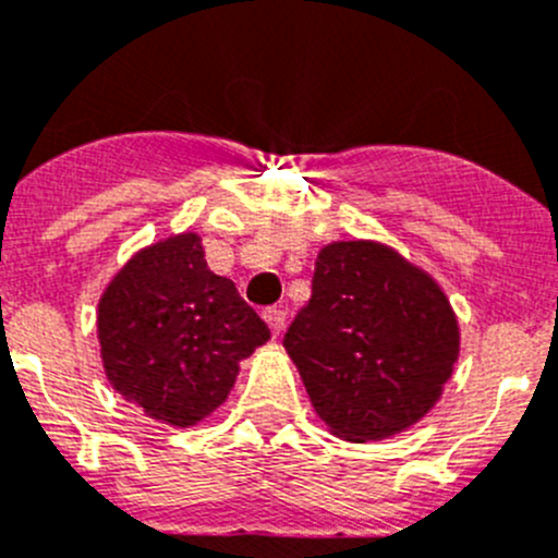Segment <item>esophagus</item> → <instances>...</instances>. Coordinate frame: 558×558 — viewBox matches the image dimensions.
<instances>
[{
    "mask_svg": "<svg viewBox=\"0 0 558 558\" xmlns=\"http://www.w3.org/2000/svg\"><path fill=\"white\" fill-rule=\"evenodd\" d=\"M265 320H268L270 331L282 333L284 323H288V312H284V310H265Z\"/></svg>",
    "mask_w": 558,
    "mask_h": 558,
    "instance_id": "obj_1",
    "label": "esophagus"
}]
</instances>
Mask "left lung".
<instances>
[{
	"label": "left lung",
	"mask_w": 558,
	"mask_h": 558,
	"mask_svg": "<svg viewBox=\"0 0 558 558\" xmlns=\"http://www.w3.org/2000/svg\"><path fill=\"white\" fill-rule=\"evenodd\" d=\"M317 416L348 441L411 427L441 397L460 331L441 288L395 248H320L312 299L284 333Z\"/></svg>",
	"instance_id": "1"
}]
</instances>
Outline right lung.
<instances>
[{"label":"right lung","instance_id":"right-lung-1","mask_svg":"<svg viewBox=\"0 0 558 558\" xmlns=\"http://www.w3.org/2000/svg\"><path fill=\"white\" fill-rule=\"evenodd\" d=\"M106 378L150 418L191 427L230 395L238 362L268 342L263 317L205 263L194 232L129 259L98 304Z\"/></svg>","mask_w":558,"mask_h":558}]
</instances>
